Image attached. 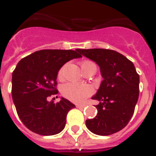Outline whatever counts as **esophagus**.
Here are the masks:
<instances>
[{"instance_id": "34e87169", "label": "esophagus", "mask_w": 156, "mask_h": 156, "mask_svg": "<svg viewBox=\"0 0 156 156\" xmlns=\"http://www.w3.org/2000/svg\"><path fill=\"white\" fill-rule=\"evenodd\" d=\"M85 106H86V105H77L76 107H77L78 108H83Z\"/></svg>"}]
</instances>
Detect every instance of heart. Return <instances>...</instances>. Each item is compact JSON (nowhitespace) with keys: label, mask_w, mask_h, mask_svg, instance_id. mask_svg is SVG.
I'll return each instance as SVG.
<instances>
[{"label":"heart","mask_w":156,"mask_h":156,"mask_svg":"<svg viewBox=\"0 0 156 156\" xmlns=\"http://www.w3.org/2000/svg\"><path fill=\"white\" fill-rule=\"evenodd\" d=\"M91 62H83L82 63V68ZM63 76V68L58 72V78H62ZM94 89L88 84H79L76 83H67L62 87V93L66 98L75 103H82L93 94Z\"/></svg>","instance_id":"heart-1"}]
</instances>
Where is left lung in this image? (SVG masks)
Segmentation results:
<instances>
[{
  "instance_id": "1",
  "label": "left lung",
  "mask_w": 156,
  "mask_h": 156,
  "mask_svg": "<svg viewBox=\"0 0 156 156\" xmlns=\"http://www.w3.org/2000/svg\"><path fill=\"white\" fill-rule=\"evenodd\" d=\"M77 51L95 62L102 78L100 87L93 99L96 105V117L86 120V126L98 135H109L124 129L134 115L140 93V76L134 63L114 50L93 48Z\"/></svg>"
}]
</instances>
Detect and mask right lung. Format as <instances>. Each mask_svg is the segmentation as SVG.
Returning <instances> with one entry per match:
<instances>
[{
	"mask_svg": "<svg viewBox=\"0 0 156 156\" xmlns=\"http://www.w3.org/2000/svg\"><path fill=\"white\" fill-rule=\"evenodd\" d=\"M82 58L73 50L46 49L22 58L12 73V94L19 118L36 134L53 135L65 127L68 111L75 105L62 97L58 103L48 101L57 94L60 68L74 58Z\"/></svg>",
	"mask_w": 156,
	"mask_h": 156,
	"instance_id": "1",
	"label": "right lung"
}]
</instances>
